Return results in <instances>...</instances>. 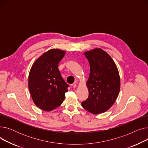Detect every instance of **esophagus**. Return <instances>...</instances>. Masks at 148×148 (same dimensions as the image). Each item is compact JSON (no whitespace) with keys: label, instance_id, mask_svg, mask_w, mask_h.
Here are the masks:
<instances>
[{"label":"esophagus","instance_id":"esophagus-1","mask_svg":"<svg viewBox=\"0 0 148 148\" xmlns=\"http://www.w3.org/2000/svg\"><path fill=\"white\" fill-rule=\"evenodd\" d=\"M71 86H72L73 88H76V86H77L76 83H73V84H71Z\"/></svg>","mask_w":148,"mask_h":148}]
</instances>
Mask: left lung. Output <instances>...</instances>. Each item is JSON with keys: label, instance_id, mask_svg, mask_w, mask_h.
<instances>
[{"label": "left lung", "instance_id": "8db88e82", "mask_svg": "<svg viewBox=\"0 0 148 148\" xmlns=\"http://www.w3.org/2000/svg\"><path fill=\"white\" fill-rule=\"evenodd\" d=\"M90 65V74L86 82L88 98L82 103L89 112L97 114L107 111L118 98L120 77L114 62L101 49L84 53Z\"/></svg>", "mask_w": 148, "mask_h": 148}]
</instances>
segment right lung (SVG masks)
<instances>
[{
	"label": "right lung",
	"instance_id": "1",
	"mask_svg": "<svg viewBox=\"0 0 148 148\" xmlns=\"http://www.w3.org/2000/svg\"><path fill=\"white\" fill-rule=\"evenodd\" d=\"M65 51L51 49L33 64L29 75V89L34 103L40 109L50 112L65 99L69 85L62 79L58 64Z\"/></svg>",
	"mask_w": 148,
	"mask_h": 148
}]
</instances>
